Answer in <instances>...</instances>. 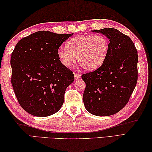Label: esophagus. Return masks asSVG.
<instances>
[{"mask_svg":"<svg viewBox=\"0 0 152 152\" xmlns=\"http://www.w3.org/2000/svg\"><path fill=\"white\" fill-rule=\"evenodd\" d=\"M74 78H75L76 80H78V78H80V77H81V75H80V74H77V73H74Z\"/></svg>","mask_w":152,"mask_h":152,"instance_id":"esophagus-1","label":"esophagus"}]
</instances>
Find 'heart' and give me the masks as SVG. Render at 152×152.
I'll return each mask as SVG.
<instances>
[{
    "label": "heart",
    "instance_id": "obj_1",
    "mask_svg": "<svg viewBox=\"0 0 152 152\" xmlns=\"http://www.w3.org/2000/svg\"><path fill=\"white\" fill-rule=\"evenodd\" d=\"M109 40L104 35H80L71 38L66 48L57 50V57L63 66L70 67L78 62L86 70H93L104 63L108 53Z\"/></svg>",
    "mask_w": 152,
    "mask_h": 152
}]
</instances>
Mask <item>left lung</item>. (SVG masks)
<instances>
[{
	"label": "left lung",
	"mask_w": 152,
	"mask_h": 152,
	"mask_svg": "<svg viewBox=\"0 0 152 152\" xmlns=\"http://www.w3.org/2000/svg\"><path fill=\"white\" fill-rule=\"evenodd\" d=\"M110 40L104 63L95 71L83 74L85 107L97 116L115 114L127 104L138 80V54L133 42L112 28L93 31Z\"/></svg>",
	"instance_id": "obj_1"
}]
</instances>
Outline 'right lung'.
Masks as SVG:
<instances>
[{
	"instance_id": "right-lung-1",
	"label": "right lung",
	"mask_w": 152,
	"mask_h": 152,
	"mask_svg": "<svg viewBox=\"0 0 152 152\" xmlns=\"http://www.w3.org/2000/svg\"><path fill=\"white\" fill-rule=\"evenodd\" d=\"M72 34L40 31L23 38L12 53L11 82L18 101L30 114L46 117L59 110L74 74L57 50Z\"/></svg>"
}]
</instances>
